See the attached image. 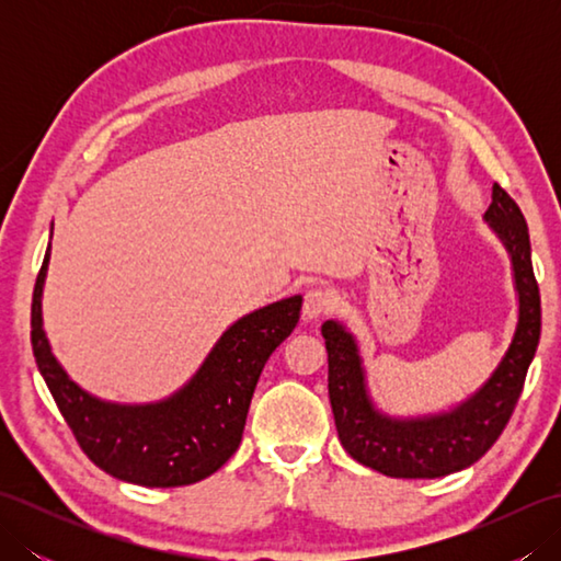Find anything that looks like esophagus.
Wrapping results in <instances>:
<instances>
[{
  "mask_svg": "<svg viewBox=\"0 0 561 561\" xmlns=\"http://www.w3.org/2000/svg\"><path fill=\"white\" fill-rule=\"evenodd\" d=\"M332 306H335V299H332V294L328 289H308L304 296V320H316L320 316H325L328 311H332Z\"/></svg>",
  "mask_w": 561,
  "mask_h": 561,
  "instance_id": "1",
  "label": "esophagus"
}]
</instances>
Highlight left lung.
<instances>
[{
  "label": "left lung",
  "instance_id": "8db88e82",
  "mask_svg": "<svg viewBox=\"0 0 561 561\" xmlns=\"http://www.w3.org/2000/svg\"><path fill=\"white\" fill-rule=\"evenodd\" d=\"M484 221L502 238L514 265L518 325L494 374L458 408L414 420L378 412L368 396L352 332L337 320H325L320 328L328 350L330 404L342 446L354 460L388 478L432 480L470 468L496 444L516 410L540 342V289L533 272L526 217L499 183L492 187Z\"/></svg>",
  "mask_w": 561,
  "mask_h": 561
}]
</instances>
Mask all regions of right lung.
Here are the masks:
<instances>
[{"label":"right lung","mask_w":561,"mask_h":561,"mask_svg":"<svg viewBox=\"0 0 561 561\" xmlns=\"http://www.w3.org/2000/svg\"><path fill=\"white\" fill-rule=\"evenodd\" d=\"M45 250L31 304V344L38 371L89 460L113 478L141 486H183L209 478L241 444L250 400L270 354L291 335L301 296L243 316L214 344L197 374L171 398L117 404L79 388L43 330Z\"/></svg>","instance_id":"1"}]
</instances>
